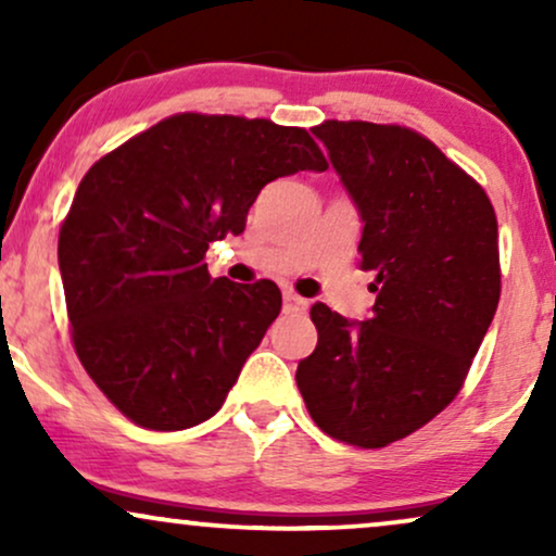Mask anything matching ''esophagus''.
<instances>
[{"label":"esophagus","mask_w":556,"mask_h":556,"mask_svg":"<svg viewBox=\"0 0 556 556\" xmlns=\"http://www.w3.org/2000/svg\"><path fill=\"white\" fill-rule=\"evenodd\" d=\"M308 300L295 295V292H285V314H305Z\"/></svg>","instance_id":"obj_1"}]
</instances>
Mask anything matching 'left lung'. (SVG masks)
Wrapping results in <instances>:
<instances>
[{
	"instance_id": "left-lung-1",
	"label": "left lung",
	"mask_w": 556,
	"mask_h": 556,
	"mask_svg": "<svg viewBox=\"0 0 556 556\" xmlns=\"http://www.w3.org/2000/svg\"><path fill=\"white\" fill-rule=\"evenodd\" d=\"M311 132L361 214L376 303L366 321L314 303L318 342L295 381L318 429L376 450L460 392L500 303L496 216L481 185L407 127L327 119Z\"/></svg>"
}]
</instances>
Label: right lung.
Wrapping results in <instances>:
<instances>
[{"label": "right lung", "mask_w": 556, "mask_h": 556, "mask_svg": "<svg viewBox=\"0 0 556 556\" xmlns=\"http://www.w3.org/2000/svg\"><path fill=\"white\" fill-rule=\"evenodd\" d=\"M324 172L303 127L175 114L78 185L60 229L75 353L132 424L182 431L214 416L282 308L279 287L212 279L208 242L240 235L261 188Z\"/></svg>", "instance_id": "right-lung-1"}]
</instances>
